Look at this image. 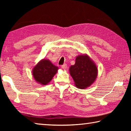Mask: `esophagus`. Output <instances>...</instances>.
<instances>
[{
    "mask_svg": "<svg viewBox=\"0 0 131 131\" xmlns=\"http://www.w3.org/2000/svg\"><path fill=\"white\" fill-rule=\"evenodd\" d=\"M61 68H62L63 69V70H66V69H67V68H68V66H67V65H66V64H64V65H62Z\"/></svg>",
    "mask_w": 131,
    "mask_h": 131,
    "instance_id": "34e87169",
    "label": "esophagus"
}]
</instances>
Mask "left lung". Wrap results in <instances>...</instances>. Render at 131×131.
Segmentation results:
<instances>
[{"label":"left lung","instance_id":"8db88e82","mask_svg":"<svg viewBox=\"0 0 131 131\" xmlns=\"http://www.w3.org/2000/svg\"><path fill=\"white\" fill-rule=\"evenodd\" d=\"M75 85L79 89H85L93 84L98 75L95 62L87 54L77 56L75 63L69 68Z\"/></svg>","mask_w":131,"mask_h":131}]
</instances>
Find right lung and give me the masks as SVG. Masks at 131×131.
Returning <instances> with one entry per match:
<instances>
[{
	"label": "right lung",
	"mask_w": 131,
	"mask_h": 131,
	"mask_svg": "<svg viewBox=\"0 0 131 131\" xmlns=\"http://www.w3.org/2000/svg\"><path fill=\"white\" fill-rule=\"evenodd\" d=\"M58 68L54 65L48 59L41 60L32 69V74L39 84L45 85L51 81L57 73Z\"/></svg>",
	"instance_id": "add662e5"
}]
</instances>
